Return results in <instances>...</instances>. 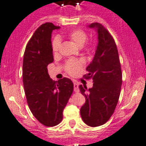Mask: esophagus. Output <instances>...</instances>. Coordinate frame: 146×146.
I'll use <instances>...</instances> for the list:
<instances>
[{
    "instance_id": "obj_1",
    "label": "esophagus",
    "mask_w": 146,
    "mask_h": 146,
    "mask_svg": "<svg viewBox=\"0 0 146 146\" xmlns=\"http://www.w3.org/2000/svg\"><path fill=\"white\" fill-rule=\"evenodd\" d=\"M74 92H76V93L79 92V84H78L77 83H76V82H74Z\"/></svg>"
}]
</instances>
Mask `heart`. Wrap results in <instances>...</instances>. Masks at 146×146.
I'll return each instance as SVG.
<instances>
[{"label":"heart","instance_id":"obj_1","mask_svg":"<svg viewBox=\"0 0 146 146\" xmlns=\"http://www.w3.org/2000/svg\"><path fill=\"white\" fill-rule=\"evenodd\" d=\"M67 37L74 42L78 47H82L84 44L85 42L86 41L87 34L83 30L76 29V30H74L70 32L67 34ZM60 44H61V42H60V39L57 38V37L54 38V40L52 41V50L54 53L58 52L60 48ZM92 46V41L88 42L86 43V47H87L88 49H91ZM84 63L85 61L83 59H79V60H77V59H72V60H68L65 63L64 70H65L66 72L68 73L69 74L72 75V76H75V75H77L80 72Z\"/></svg>","mask_w":146,"mask_h":146}]
</instances>
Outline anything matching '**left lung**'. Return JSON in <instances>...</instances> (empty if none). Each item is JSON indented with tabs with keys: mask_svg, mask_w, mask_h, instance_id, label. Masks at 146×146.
Here are the masks:
<instances>
[{
	"mask_svg": "<svg viewBox=\"0 0 146 146\" xmlns=\"http://www.w3.org/2000/svg\"><path fill=\"white\" fill-rule=\"evenodd\" d=\"M96 29L98 44L92 62L86 67L84 76L93 80V87L79 86L86 98L80 109L83 121L92 127L104 124L114 112L121 93L122 73L117 47L111 35L99 23L89 25Z\"/></svg>",
	"mask_w": 146,
	"mask_h": 146,
	"instance_id": "left-lung-1",
	"label": "left lung"
}]
</instances>
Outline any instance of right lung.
<instances>
[{"mask_svg": "<svg viewBox=\"0 0 146 146\" xmlns=\"http://www.w3.org/2000/svg\"><path fill=\"white\" fill-rule=\"evenodd\" d=\"M59 28L52 23L41 25L26 45L23 64L27 104L37 121L49 127L62 121L63 110L74 89L70 79L64 77L54 82L47 72V65L54 60L52 32Z\"/></svg>", "mask_w": 146, "mask_h": 146, "instance_id": "1", "label": "right lung"}]
</instances>
